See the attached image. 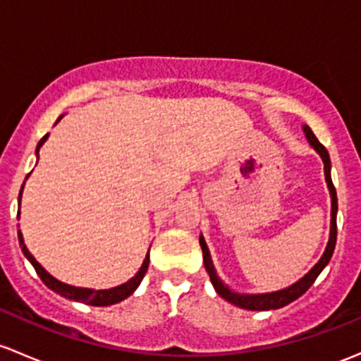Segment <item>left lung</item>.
<instances>
[{
	"label": "left lung",
	"instance_id": "1",
	"mask_svg": "<svg viewBox=\"0 0 361 361\" xmlns=\"http://www.w3.org/2000/svg\"><path fill=\"white\" fill-rule=\"evenodd\" d=\"M302 131H305V136H306V140H308L310 145L313 147L314 150H317V154L320 155L322 161H324L325 181H327L329 192H331V206H332V209H331V233H329L327 247H325L324 254H322V257L318 259V263L314 264V267L311 268V270L306 273L302 279H299L298 282L292 283V286H289V287H286V289H280V290H275V292H263V294H240V292H235L233 289H230V287L226 286V283L223 282L221 279H219L218 273H216L214 264H212L209 247H207V244H206V240H204L202 235L199 237L200 249H202V256H204V267H206V271L209 273L212 287H214V290L218 292V294L221 295L225 301H228V302H231V305L238 306V308H242V310H250V311L279 310V308H283V306H287L289 302L295 301L298 298H301V295L305 294V292L308 290L311 286H313V282L317 280V276L320 275L322 271H324V268L327 267L329 261H331V257L334 254V249H336V240H337V223H336L337 221V193H336V188H334L332 178H331V157H329L327 149H325V147L322 145L320 142H318L317 136L313 135V131H311L310 126H302Z\"/></svg>",
	"mask_w": 361,
	"mask_h": 361
}]
</instances>
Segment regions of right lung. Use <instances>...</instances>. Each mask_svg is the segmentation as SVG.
Returning a JSON list of instances; mask_svg holds the SVG:
<instances>
[{
  "instance_id": "1",
  "label": "right lung",
  "mask_w": 361,
  "mask_h": 361,
  "mask_svg": "<svg viewBox=\"0 0 361 361\" xmlns=\"http://www.w3.org/2000/svg\"><path fill=\"white\" fill-rule=\"evenodd\" d=\"M63 116H60L59 119H56V123H59L60 119H62ZM55 123V124H56ZM48 136L50 135H44L43 138L39 140V143H37L36 147V157L39 159V149L43 147V143L47 142ZM30 174V173H29ZM27 174V178H29ZM22 190H24V185H22L20 188V193H18V212H17V218L20 216V199H22ZM18 244H20L22 247V252H24V256L27 257L29 263L32 264L34 270H36L37 275H39V279L43 280L44 286L48 287V289H51L53 292H56V294L63 295V298L67 299H72V301H79V302H86V305H91V306H111V305H116V302H121L124 301L126 298H130V295L138 289V286L142 283L143 276H145L147 273V268H149V261H150V254L147 252L145 259H143L142 267H140L138 273H136L133 279L128 280V282L121 283V286L117 287H112V289H102V290H97V289H86V287H74V286H69V283H63L60 282V280H56L55 276L50 275L47 270H44L43 267H41L39 263L36 261V257L32 256V254L29 252L27 245L24 244V237H22L20 230H18Z\"/></svg>"
}]
</instances>
